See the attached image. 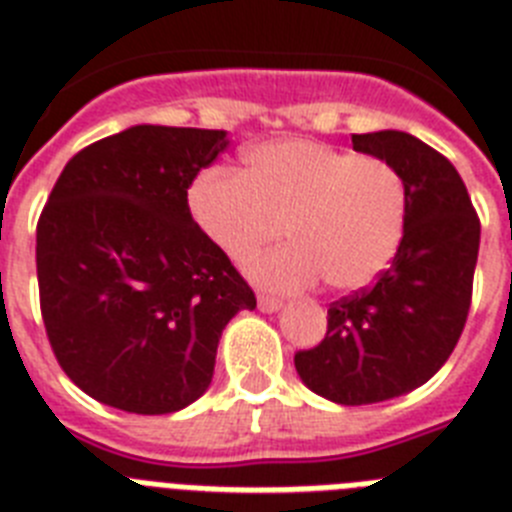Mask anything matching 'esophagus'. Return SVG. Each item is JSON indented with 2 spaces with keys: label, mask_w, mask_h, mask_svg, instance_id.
<instances>
[{
  "label": "esophagus",
  "mask_w": 512,
  "mask_h": 512,
  "mask_svg": "<svg viewBox=\"0 0 512 512\" xmlns=\"http://www.w3.org/2000/svg\"><path fill=\"white\" fill-rule=\"evenodd\" d=\"M259 308L264 314H274V311L282 308V301L280 298H272V295H259Z\"/></svg>",
  "instance_id": "esophagus-1"
}]
</instances>
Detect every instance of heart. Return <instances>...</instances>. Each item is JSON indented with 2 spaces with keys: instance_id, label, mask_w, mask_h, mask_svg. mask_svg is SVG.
Segmentation results:
<instances>
[{
  "instance_id": "1",
  "label": "heart",
  "mask_w": 512,
  "mask_h": 512,
  "mask_svg": "<svg viewBox=\"0 0 512 512\" xmlns=\"http://www.w3.org/2000/svg\"><path fill=\"white\" fill-rule=\"evenodd\" d=\"M198 232L232 264H246L277 235L280 248L248 269L259 285L363 290L387 272L403 243L408 188L390 162L319 141H272L246 154L240 175L206 172L190 185Z\"/></svg>"
}]
</instances>
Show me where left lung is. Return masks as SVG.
<instances>
[{
  "instance_id": "obj_1",
  "label": "left lung",
  "mask_w": 512,
  "mask_h": 512,
  "mask_svg": "<svg viewBox=\"0 0 512 512\" xmlns=\"http://www.w3.org/2000/svg\"><path fill=\"white\" fill-rule=\"evenodd\" d=\"M353 149L403 175V243L374 285L329 306L327 337L295 353V371L332 403L369 405L416 390L450 358L471 308L481 225L458 170L416 135H353Z\"/></svg>"
}]
</instances>
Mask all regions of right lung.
Returning <instances> with one entry per match:
<instances>
[{"mask_svg":"<svg viewBox=\"0 0 512 512\" xmlns=\"http://www.w3.org/2000/svg\"><path fill=\"white\" fill-rule=\"evenodd\" d=\"M225 130L133 125L65 164L36 227L41 316L65 374L128 413L183 411L209 390L222 329L256 308L188 211Z\"/></svg>","mask_w":512,"mask_h":512,"instance_id":"1","label":"right lung"}]
</instances>
